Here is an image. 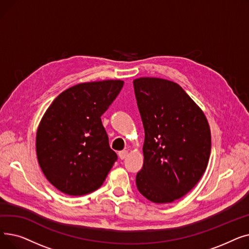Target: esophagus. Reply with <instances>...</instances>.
Returning <instances> with one entry per match:
<instances>
[{"mask_svg": "<svg viewBox=\"0 0 249 249\" xmlns=\"http://www.w3.org/2000/svg\"><path fill=\"white\" fill-rule=\"evenodd\" d=\"M118 155H119V158H120V160H124L126 156L128 155V150H121V151H119V153H118Z\"/></svg>", "mask_w": 249, "mask_h": 249, "instance_id": "34e87169", "label": "esophagus"}]
</instances>
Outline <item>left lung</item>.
<instances>
[{
	"mask_svg": "<svg viewBox=\"0 0 249 249\" xmlns=\"http://www.w3.org/2000/svg\"><path fill=\"white\" fill-rule=\"evenodd\" d=\"M144 127V161L138 191L153 203H172L188 194L205 173L211 152L206 116L178 84L158 77L133 81Z\"/></svg>",
	"mask_w": 249,
	"mask_h": 249,
	"instance_id": "1",
	"label": "left lung"
}]
</instances>
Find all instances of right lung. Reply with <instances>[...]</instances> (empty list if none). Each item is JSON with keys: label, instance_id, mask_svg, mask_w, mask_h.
<instances>
[{"label": "right lung", "instance_id": "obj_1", "mask_svg": "<svg viewBox=\"0 0 249 249\" xmlns=\"http://www.w3.org/2000/svg\"><path fill=\"white\" fill-rule=\"evenodd\" d=\"M123 81L75 85L48 107L36 134L39 165L50 184L70 196L98 190L118 156L110 148L101 116L119 95Z\"/></svg>", "mask_w": 249, "mask_h": 249}]
</instances>
